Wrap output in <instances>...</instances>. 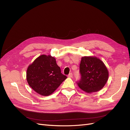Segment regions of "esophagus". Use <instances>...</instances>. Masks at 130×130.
<instances>
[{
  "instance_id": "1",
  "label": "esophagus",
  "mask_w": 130,
  "mask_h": 130,
  "mask_svg": "<svg viewBox=\"0 0 130 130\" xmlns=\"http://www.w3.org/2000/svg\"><path fill=\"white\" fill-rule=\"evenodd\" d=\"M68 77H73V74L71 73H69V75H68Z\"/></svg>"
}]
</instances>
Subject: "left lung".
Wrapping results in <instances>:
<instances>
[{
	"label": "left lung",
	"mask_w": 130,
	"mask_h": 130,
	"mask_svg": "<svg viewBox=\"0 0 130 130\" xmlns=\"http://www.w3.org/2000/svg\"><path fill=\"white\" fill-rule=\"evenodd\" d=\"M81 79L77 84L88 93L96 92L103 88L108 78V71L100 59L95 56H84L80 64Z\"/></svg>",
	"instance_id": "1"
}]
</instances>
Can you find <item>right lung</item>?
Here are the masks:
<instances>
[{
  "instance_id": "right-lung-1",
  "label": "right lung",
  "mask_w": 130,
  "mask_h": 130,
  "mask_svg": "<svg viewBox=\"0 0 130 130\" xmlns=\"http://www.w3.org/2000/svg\"><path fill=\"white\" fill-rule=\"evenodd\" d=\"M67 78L61 73L56 59L51 55L38 57L29 66L26 80L34 91L43 96L52 94Z\"/></svg>"
}]
</instances>
